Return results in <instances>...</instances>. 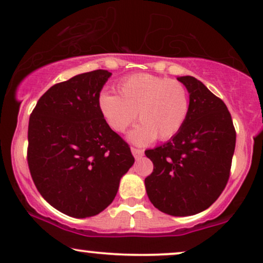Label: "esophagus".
Instances as JSON below:
<instances>
[{"label": "esophagus", "instance_id": "34e87169", "mask_svg": "<svg viewBox=\"0 0 263 263\" xmlns=\"http://www.w3.org/2000/svg\"><path fill=\"white\" fill-rule=\"evenodd\" d=\"M132 154L135 159H140V157L144 155V151L140 149H137V147H132Z\"/></svg>", "mask_w": 263, "mask_h": 263}]
</instances>
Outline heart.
I'll list each match as a JSON object with an SVG mask.
<instances>
[{
    "mask_svg": "<svg viewBox=\"0 0 263 263\" xmlns=\"http://www.w3.org/2000/svg\"><path fill=\"white\" fill-rule=\"evenodd\" d=\"M118 93L102 92L98 109L106 124L117 133L124 132L138 113L141 123L128 134L129 140L138 145L175 137L190 112L187 88L176 80L137 73L119 83Z\"/></svg>",
    "mask_w": 263,
    "mask_h": 263,
    "instance_id": "heart-1",
    "label": "heart"
}]
</instances>
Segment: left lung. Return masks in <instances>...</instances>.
I'll return each mask as SVG.
<instances>
[{
	"label": "left lung",
	"mask_w": 263,
	"mask_h": 263,
	"mask_svg": "<svg viewBox=\"0 0 263 263\" xmlns=\"http://www.w3.org/2000/svg\"><path fill=\"white\" fill-rule=\"evenodd\" d=\"M190 93V112L171 140L146 150L154 171L145 178L155 208L187 217L209 208L227 186L236 133L220 98L192 76L177 77Z\"/></svg>",
	"instance_id": "left-lung-1"
}]
</instances>
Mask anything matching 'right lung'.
<instances>
[{"instance_id":"1","label":"right lung","mask_w":263,"mask_h":263,"mask_svg":"<svg viewBox=\"0 0 263 263\" xmlns=\"http://www.w3.org/2000/svg\"><path fill=\"white\" fill-rule=\"evenodd\" d=\"M112 73L95 70L57 83L28 125V166L49 204L72 218L100 214L134 163L129 145L102 118L97 100Z\"/></svg>"}]
</instances>
